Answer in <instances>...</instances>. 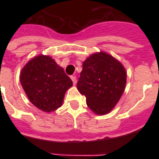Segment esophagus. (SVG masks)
Returning a JSON list of instances; mask_svg holds the SVG:
<instances>
[{
  "label": "esophagus",
  "mask_w": 159,
  "mask_h": 159,
  "mask_svg": "<svg viewBox=\"0 0 159 159\" xmlns=\"http://www.w3.org/2000/svg\"><path fill=\"white\" fill-rule=\"evenodd\" d=\"M70 79L72 80L73 84L75 85V84H76V76H70Z\"/></svg>",
  "instance_id": "obj_1"
}]
</instances>
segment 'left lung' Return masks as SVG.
I'll return each instance as SVG.
<instances>
[{
  "mask_svg": "<svg viewBox=\"0 0 159 159\" xmlns=\"http://www.w3.org/2000/svg\"><path fill=\"white\" fill-rule=\"evenodd\" d=\"M126 76L125 69L119 61L108 53L100 52L83 62L76 87L86 96L88 107L94 113L104 115L112 110L120 100Z\"/></svg>",
  "mask_w": 159,
  "mask_h": 159,
  "instance_id": "left-lung-1",
  "label": "left lung"
}]
</instances>
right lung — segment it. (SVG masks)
I'll list each match as a JSON object with an SVG mask.
<instances>
[{
	"label": "right lung",
	"mask_w": 159,
	"mask_h": 159,
	"mask_svg": "<svg viewBox=\"0 0 159 159\" xmlns=\"http://www.w3.org/2000/svg\"><path fill=\"white\" fill-rule=\"evenodd\" d=\"M20 82L30 102L40 110L50 112L61 107L72 81L49 56L39 55L21 70Z\"/></svg>",
	"instance_id": "add662e5"
}]
</instances>
